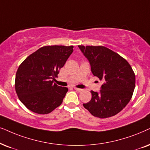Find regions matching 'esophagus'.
<instances>
[{
    "label": "esophagus",
    "instance_id": "1",
    "mask_svg": "<svg viewBox=\"0 0 150 150\" xmlns=\"http://www.w3.org/2000/svg\"><path fill=\"white\" fill-rule=\"evenodd\" d=\"M74 89H75V90H76V91H78V92H82L83 91V89H80V88H77V87H74Z\"/></svg>",
    "mask_w": 150,
    "mask_h": 150
}]
</instances>
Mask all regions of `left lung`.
I'll return each instance as SVG.
<instances>
[{"label":"left lung","mask_w":150,"mask_h":150,"mask_svg":"<svg viewBox=\"0 0 150 150\" xmlns=\"http://www.w3.org/2000/svg\"><path fill=\"white\" fill-rule=\"evenodd\" d=\"M87 58L94 76L103 81L100 92L91 91L92 99L83 104L96 117L113 116L131 100L135 87V74L125 58L104 46L79 45Z\"/></svg>","instance_id":"1"}]
</instances>
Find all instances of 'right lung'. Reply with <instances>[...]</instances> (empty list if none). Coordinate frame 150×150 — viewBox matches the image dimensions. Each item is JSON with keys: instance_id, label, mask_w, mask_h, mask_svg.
I'll return each mask as SVG.
<instances>
[{"instance_id": "1", "label": "right lung", "mask_w": 150, "mask_h": 150, "mask_svg": "<svg viewBox=\"0 0 150 150\" xmlns=\"http://www.w3.org/2000/svg\"><path fill=\"white\" fill-rule=\"evenodd\" d=\"M73 46H44L30 54L16 71L15 89L28 110L39 114L52 112L63 103L68 89L54 83L73 52Z\"/></svg>"}]
</instances>
